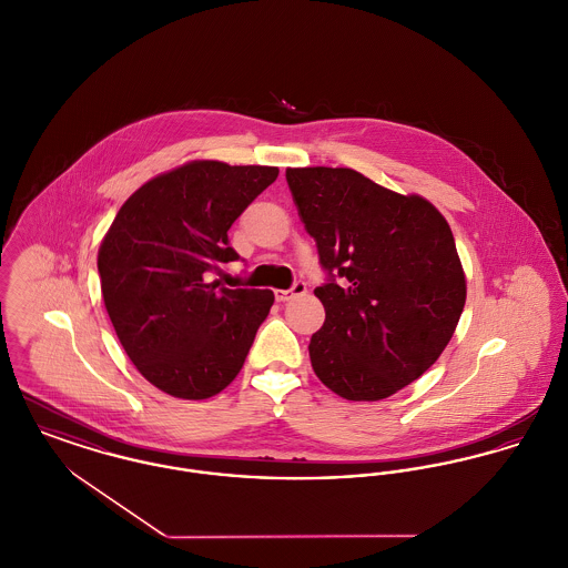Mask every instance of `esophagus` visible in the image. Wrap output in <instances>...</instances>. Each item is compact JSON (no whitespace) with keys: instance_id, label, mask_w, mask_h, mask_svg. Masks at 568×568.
Listing matches in <instances>:
<instances>
[{"instance_id":"obj_1","label":"esophagus","mask_w":568,"mask_h":568,"mask_svg":"<svg viewBox=\"0 0 568 568\" xmlns=\"http://www.w3.org/2000/svg\"><path fill=\"white\" fill-rule=\"evenodd\" d=\"M306 292V283L304 281H296L290 290H276L274 292V298L278 302L290 301V298H294V296H302Z\"/></svg>"}]
</instances>
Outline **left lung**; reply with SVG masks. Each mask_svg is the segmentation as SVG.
<instances>
[{
    "label": "left lung",
    "instance_id": "left-lung-1",
    "mask_svg": "<svg viewBox=\"0 0 568 568\" xmlns=\"http://www.w3.org/2000/svg\"><path fill=\"white\" fill-rule=\"evenodd\" d=\"M328 283L311 336L315 375L338 397L379 400L434 365L466 304L455 237L434 203L347 168L285 171Z\"/></svg>",
    "mask_w": 568,
    "mask_h": 568
}]
</instances>
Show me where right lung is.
Instances as JSON below:
<instances>
[{"mask_svg": "<svg viewBox=\"0 0 568 568\" xmlns=\"http://www.w3.org/2000/svg\"><path fill=\"white\" fill-rule=\"evenodd\" d=\"M278 169L193 161L136 189L99 248L102 301L139 373L178 399H210L234 382L266 320L270 290L207 276L240 260L227 232Z\"/></svg>", "mask_w": 568, "mask_h": 568, "instance_id": "add662e5", "label": "right lung"}]
</instances>
